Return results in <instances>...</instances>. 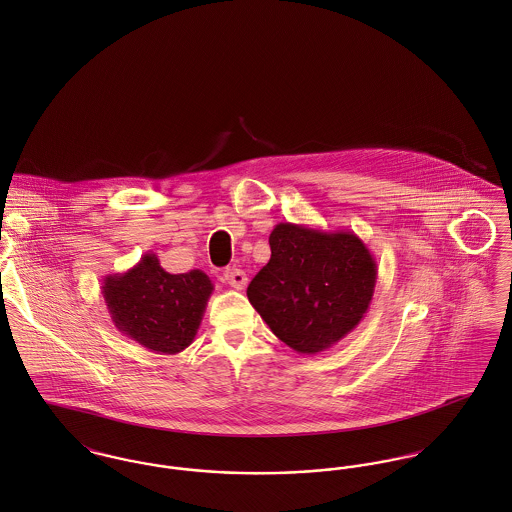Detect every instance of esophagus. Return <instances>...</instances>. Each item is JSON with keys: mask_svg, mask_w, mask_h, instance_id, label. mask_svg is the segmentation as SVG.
<instances>
[{"mask_svg": "<svg viewBox=\"0 0 512 512\" xmlns=\"http://www.w3.org/2000/svg\"><path fill=\"white\" fill-rule=\"evenodd\" d=\"M223 278H225V281H227L231 287H234V289H244L246 283H248L246 274H244L240 268H229Z\"/></svg>", "mask_w": 512, "mask_h": 512, "instance_id": "esophagus-1", "label": "esophagus"}]
</instances>
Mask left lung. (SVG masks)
Masks as SVG:
<instances>
[{"instance_id": "obj_1", "label": "left lung", "mask_w": 512, "mask_h": 512, "mask_svg": "<svg viewBox=\"0 0 512 512\" xmlns=\"http://www.w3.org/2000/svg\"><path fill=\"white\" fill-rule=\"evenodd\" d=\"M270 248V262L246 295L281 342L311 356L360 325L372 303L377 264L358 234L278 223Z\"/></svg>"}]
</instances>
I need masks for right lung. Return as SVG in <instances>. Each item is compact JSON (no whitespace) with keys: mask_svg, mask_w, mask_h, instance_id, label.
Returning <instances> with one entry per match:
<instances>
[{"mask_svg":"<svg viewBox=\"0 0 512 512\" xmlns=\"http://www.w3.org/2000/svg\"><path fill=\"white\" fill-rule=\"evenodd\" d=\"M213 283L201 270L170 274L148 252L123 272L103 278L101 293L119 332L154 354H178L193 342Z\"/></svg>","mask_w":512,"mask_h":512,"instance_id":"obj_1","label":"right lung"}]
</instances>
